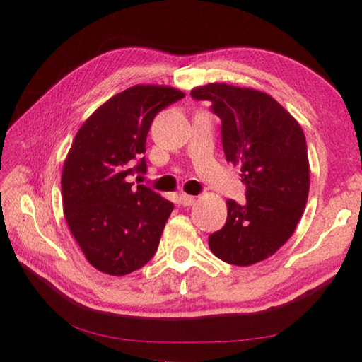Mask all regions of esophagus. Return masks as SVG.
Returning <instances> with one entry per match:
<instances>
[{"label": "esophagus", "instance_id": "34e87169", "mask_svg": "<svg viewBox=\"0 0 362 362\" xmlns=\"http://www.w3.org/2000/svg\"><path fill=\"white\" fill-rule=\"evenodd\" d=\"M179 201H180L182 206H192L194 203V196H189V194L182 193L179 196Z\"/></svg>", "mask_w": 362, "mask_h": 362}]
</instances>
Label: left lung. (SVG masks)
Masks as SVG:
<instances>
[{
    "label": "left lung",
    "instance_id": "1",
    "mask_svg": "<svg viewBox=\"0 0 362 362\" xmlns=\"http://www.w3.org/2000/svg\"><path fill=\"white\" fill-rule=\"evenodd\" d=\"M192 97L211 102L222 121L226 161L241 169L246 187V203L226 201V222L209 236V247L230 265L265 260L292 236L306 206L310 166L302 127L255 89L212 83Z\"/></svg>",
    "mask_w": 362,
    "mask_h": 362
}]
</instances>
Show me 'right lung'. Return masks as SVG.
Masks as SVG:
<instances>
[{
  "label": "right lung",
  "instance_id": "1",
  "mask_svg": "<svg viewBox=\"0 0 362 362\" xmlns=\"http://www.w3.org/2000/svg\"><path fill=\"white\" fill-rule=\"evenodd\" d=\"M185 94L140 84L113 95L89 116L73 140L62 173L66 223L86 259L122 276L158 250L174 204L150 187L127 182L146 173L145 142L155 116Z\"/></svg>",
  "mask_w": 362,
  "mask_h": 362
}]
</instances>
